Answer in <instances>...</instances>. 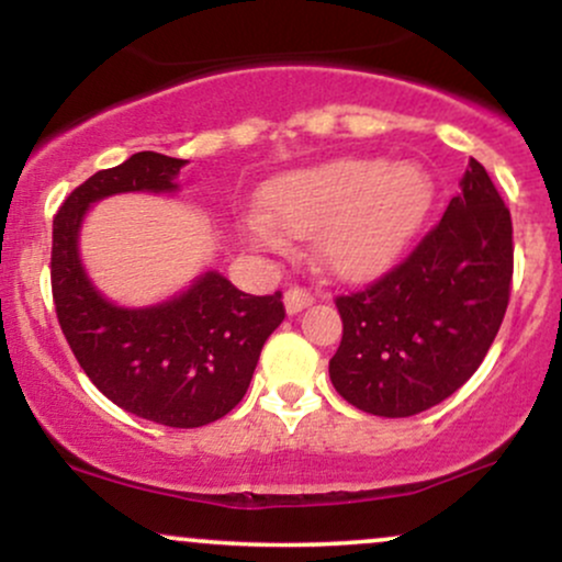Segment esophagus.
Returning a JSON list of instances; mask_svg holds the SVG:
<instances>
[{
    "label": "esophagus",
    "mask_w": 562,
    "mask_h": 562,
    "mask_svg": "<svg viewBox=\"0 0 562 562\" xmlns=\"http://www.w3.org/2000/svg\"><path fill=\"white\" fill-rule=\"evenodd\" d=\"M308 303H314V293L308 288H290L285 290V308L288 314H299L301 308H306Z\"/></svg>",
    "instance_id": "34e87169"
}]
</instances>
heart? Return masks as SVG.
Wrapping results in <instances>:
<instances>
[{
  "instance_id": "b5f03b06",
  "label": "heart",
  "mask_w": 562,
  "mask_h": 562,
  "mask_svg": "<svg viewBox=\"0 0 562 562\" xmlns=\"http://www.w3.org/2000/svg\"><path fill=\"white\" fill-rule=\"evenodd\" d=\"M259 203L263 216L250 218V235L261 245L280 248L281 228L293 237L317 228L319 261L359 280L402 254L434 203V182L417 164L340 158L277 177Z\"/></svg>"
}]
</instances>
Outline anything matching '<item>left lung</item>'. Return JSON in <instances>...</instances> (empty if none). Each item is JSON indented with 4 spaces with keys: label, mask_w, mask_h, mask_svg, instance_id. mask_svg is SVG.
Instances as JSON below:
<instances>
[{
    "label": "left lung",
    "mask_w": 562,
    "mask_h": 562,
    "mask_svg": "<svg viewBox=\"0 0 562 562\" xmlns=\"http://www.w3.org/2000/svg\"><path fill=\"white\" fill-rule=\"evenodd\" d=\"M513 285V218L479 160L404 261L338 295L335 391L357 409L409 417L451 396L492 348Z\"/></svg>",
    "instance_id": "left-lung-1"
}]
</instances>
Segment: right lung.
<instances>
[{
	"label": "right lung",
	"instance_id": "1",
	"mask_svg": "<svg viewBox=\"0 0 562 562\" xmlns=\"http://www.w3.org/2000/svg\"><path fill=\"white\" fill-rule=\"evenodd\" d=\"M184 160L134 153L76 187L53 224L57 322L87 378L121 409L169 428H200L240 404L267 338L285 319L282 293L250 295L209 272L179 299L121 308L102 299L79 261L89 203L115 192L173 190Z\"/></svg>",
	"mask_w": 562,
	"mask_h": 562
}]
</instances>
